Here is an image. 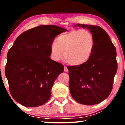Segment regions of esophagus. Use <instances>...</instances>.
Instances as JSON below:
<instances>
[{
  "instance_id": "obj_1",
  "label": "esophagus",
  "mask_w": 125,
  "mask_h": 125,
  "mask_svg": "<svg viewBox=\"0 0 125 125\" xmlns=\"http://www.w3.org/2000/svg\"><path fill=\"white\" fill-rule=\"evenodd\" d=\"M64 71L65 72H68V69L67 67L66 66L64 67Z\"/></svg>"
}]
</instances>
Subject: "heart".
I'll return each mask as SVG.
<instances>
[{"label": "heart", "mask_w": 125, "mask_h": 125, "mask_svg": "<svg viewBox=\"0 0 125 125\" xmlns=\"http://www.w3.org/2000/svg\"><path fill=\"white\" fill-rule=\"evenodd\" d=\"M94 39L89 31L75 30L61 34L57 42L50 46L51 57L55 61L64 57L68 63L79 65L86 63L92 56L94 48Z\"/></svg>", "instance_id": "heart-1"}]
</instances>
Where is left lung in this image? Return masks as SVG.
<instances>
[{
  "label": "left lung",
  "instance_id": "obj_1",
  "mask_svg": "<svg viewBox=\"0 0 125 125\" xmlns=\"http://www.w3.org/2000/svg\"><path fill=\"white\" fill-rule=\"evenodd\" d=\"M88 29L94 39V48L87 62L68 66L69 89L78 103L85 105L97 104L109 96L117 69L116 48L107 32L101 27L76 24Z\"/></svg>",
  "mask_w": 125,
  "mask_h": 125
}]
</instances>
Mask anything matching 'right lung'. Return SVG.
<instances>
[{
  "label": "right lung",
  "mask_w": 125,
  "mask_h": 125,
  "mask_svg": "<svg viewBox=\"0 0 125 125\" xmlns=\"http://www.w3.org/2000/svg\"><path fill=\"white\" fill-rule=\"evenodd\" d=\"M67 30L40 25L17 37L7 55L5 73L12 98L26 107H37L49 100L55 80L64 67L50 58V46Z\"/></svg>",
  "instance_id": "1"
}]
</instances>
